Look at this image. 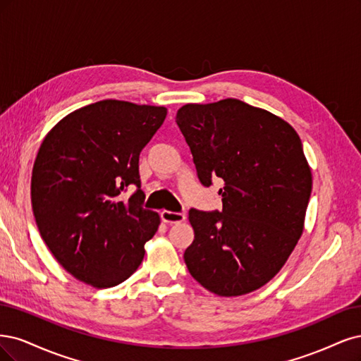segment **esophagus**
<instances>
[{
	"instance_id": "esophagus-1",
	"label": "esophagus",
	"mask_w": 361,
	"mask_h": 361,
	"mask_svg": "<svg viewBox=\"0 0 361 361\" xmlns=\"http://www.w3.org/2000/svg\"><path fill=\"white\" fill-rule=\"evenodd\" d=\"M161 216V220H164L165 224H180V222H184L185 220V214L184 213H176V212H168V210H164L160 213Z\"/></svg>"
}]
</instances>
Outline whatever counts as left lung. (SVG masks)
I'll list each match as a JSON object with an SVG mask.
<instances>
[{"label":"left lung","mask_w":361,"mask_h":361,"mask_svg":"<svg viewBox=\"0 0 361 361\" xmlns=\"http://www.w3.org/2000/svg\"><path fill=\"white\" fill-rule=\"evenodd\" d=\"M176 121L197 178H222V212H189L184 252L197 283L220 297L253 293L281 271L303 234L312 171L294 127L237 99L188 103Z\"/></svg>","instance_id":"8db88e82"}]
</instances>
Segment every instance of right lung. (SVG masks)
Instances as JSON below:
<instances>
[{
  "label": "right lung",
  "instance_id": "add662e5",
  "mask_svg": "<svg viewBox=\"0 0 361 361\" xmlns=\"http://www.w3.org/2000/svg\"><path fill=\"white\" fill-rule=\"evenodd\" d=\"M168 109L100 100L71 112L44 136L34 160L31 204L46 246L63 269L94 288L129 279L160 225L141 205L139 153Z\"/></svg>",
  "mask_w": 361,
  "mask_h": 361
}]
</instances>
